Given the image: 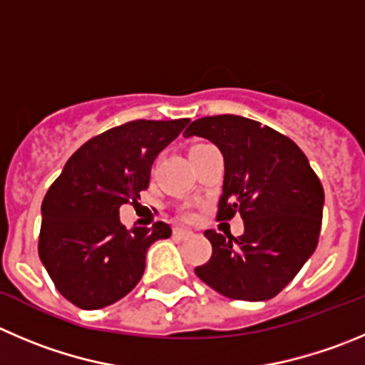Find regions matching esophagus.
<instances>
[{"mask_svg": "<svg viewBox=\"0 0 365 365\" xmlns=\"http://www.w3.org/2000/svg\"><path fill=\"white\" fill-rule=\"evenodd\" d=\"M173 237L179 238V240H186V238L192 237V231H190V229L175 227V229H173Z\"/></svg>", "mask_w": 365, "mask_h": 365, "instance_id": "34e87169", "label": "esophagus"}]
</instances>
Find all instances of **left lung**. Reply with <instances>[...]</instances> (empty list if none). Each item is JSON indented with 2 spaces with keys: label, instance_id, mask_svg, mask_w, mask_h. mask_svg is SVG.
I'll return each mask as SVG.
<instances>
[{
  "label": "left lung",
  "instance_id": "left-lung-1",
  "mask_svg": "<svg viewBox=\"0 0 365 365\" xmlns=\"http://www.w3.org/2000/svg\"><path fill=\"white\" fill-rule=\"evenodd\" d=\"M210 140L224 155L218 218H244V235L207 229L213 255L195 274L231 299L267 301L314 255L324 190L299 147L274 128L235 114L206 116L185 138Z\"/></svg>",
  "mask_w": 365,
  "mask_h": 365
}]
</instances>
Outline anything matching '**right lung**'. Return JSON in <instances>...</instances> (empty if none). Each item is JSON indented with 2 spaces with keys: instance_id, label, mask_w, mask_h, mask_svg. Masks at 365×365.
<instances>
[{
  "instance_id": "obj_1",
  "label": "right lung",
  "mask_w": 365,
  "mask_h": 365,
  "mask_svg": "<svg viewBox=\"0 0 365 365\" xmlns=\"http://www.w3.org/2000/svg\"><path fill=\"white\" fill-rule=\"evenodd\" d=\"M188 121L136 120L109 128L82 145L48 190L39 258L78 308L98 310L127 296L143 276L148 247L172 235L165 222L128 231L120 207L138 202L154 159Z\"/></svg>"
}]
</instances>
